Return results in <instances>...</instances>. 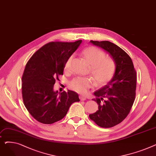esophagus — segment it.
Returning <instances> with one entry per match:
<instances>
[{"label": "esophagus", "instance_id": "obj_1", "mask_svg": "<svg viewBox=\"0 0 156 156\" xmlns=\"http://www.w3.org/2000/svg\"><path fill=\"white\" fill-rule=\"evenodd\" d=\"M80 99L81 101H85L87 99V97L85 95H80Z\"/></svg>", "mask_w": 156, "mask_h": 156}]
</instances>
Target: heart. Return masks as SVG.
<instances>
[{
    "instance_id": "b5f03b06",
    "label": "heart",
    "mask_w": 156,
    "mask_h": 156,
    "mask_svg": "<svg viewBox=\"0 0 156 156\" xmlns=\"http://www.w3.org/2000/svg\"><path fill=\"white\" fill-rule=\"evenodd\" d=\"M81 55L91 66V76L77 77L69 82V87L78 93H85L94 86L95 81L98 85H105L114 77L116 63L112 57H105V52L94 46H90L82 51ZM73 56H69L64 64V70L69 72L71 68Z\"/></svg>"
}]
</instances>
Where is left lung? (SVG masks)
Instances as JSON below:
<instances>
[{
    "label": "left lung",
    "instance_id": "obj_1",
    "mask_svg": "<svg viewBox=\"0 0 156 156\" xmlns=\"http://www.w3.org/2000/svg\"><path fill=\"white\" fill-rule=\"evenodd\" d=\"M94 45L109 53L116 71L109 82L94 92L98 111L89 118L102 128H111L123 121L132 109L136 95V73L132 59L121 48L109 41H94Z\"/></svg>",
    "mask_w": 156,
    "mask_h": 156
}]
</instances>
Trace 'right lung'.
<instances>
[{"label":"right lung","instance_id":"add662e5","mask_svg":"<svg viewBox=\"0 0 156 156\" xmlns=\"http://www.w3.org/2000/svg\"><path fill=\"white\" fill-rule=\"evenodd\" d=\"M82 40L49 42L35 52L27 62L22 76L23 103L29 113L43 124L62 119L71 105L79 102L77 93L54 91L55 80L63 75L64 64Z\"/></svg>","mask_w":156,"mask_h":156}]
</instances>
